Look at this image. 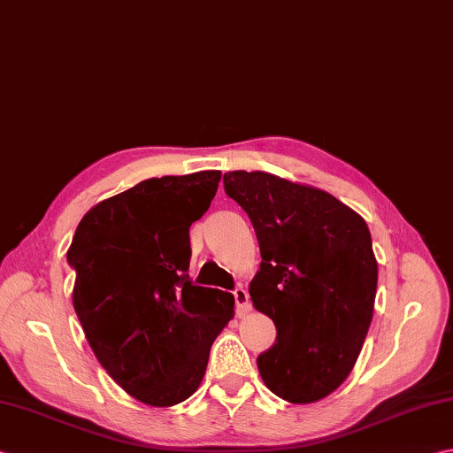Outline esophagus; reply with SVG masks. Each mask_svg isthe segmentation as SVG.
Segmentation results:
<instances>
[{"mask_svg":"<svg viewBox=\"0 0 453 453\" xmlns=\"http://www.w3.org/2000/svg\"><path fill=\"white\" fill-rule=\"evenodd\" d=\"M234 298H235V306H237V314L245 316L251 310V303H250V295L243 287H237L234 290Z\"/></svg>","mask_w":453,"mask_h":453,"instance_id":"1","label":"esophagus"}]
</instances>
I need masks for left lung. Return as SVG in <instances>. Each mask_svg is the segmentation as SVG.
<instances>
[{"instance_id": "8db88e82", "label": "left lung", "mask_w": 453, "mask_h": 453, "mask_svg": "<svg viewBox=\"0 0 453 453\" xmlns=\"http://www.w3.org/2000/svg\"><path fill=\"white\" fill-rule=\"evenodd\" d=\"M224 188L259 242L253 306L277 326V342L257 357L263 383L292 404L320 401L351 373L373 320L379 269L365 219L271 173H226Z\"/></svg>"}]
</instances>
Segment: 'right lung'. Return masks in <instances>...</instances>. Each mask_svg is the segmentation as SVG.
Masks as SVG:
<instances>
[{"label":"right lung","instance_id":"obj_1","mask_svg":"<svg viewBox=\"0 0 453 453\" xmlns=\"http://www.w3.org/2000/svg\"><path fill=\"white\" fill-rule=\"evenodd\" d=\"M219 179L200 171L139 182L96 203L68 247L88 343L115 383L149 406L196 393L211 343L234 318V295L188 279V229Z\"/></svg>","mask_w":453,"mask_h":453}]
</instances>
